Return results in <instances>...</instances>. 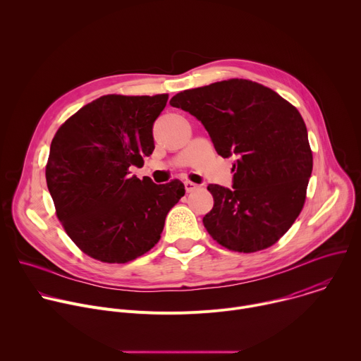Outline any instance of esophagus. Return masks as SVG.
I'll return each mask as SVG.
<instances>
[{"mask_svg":"<svg viewBox=\"0 0 361 361\" xmlns=\"http://www.w3.org/2000/svg\"><path fill=\"white\" fill-rule=\"evenodd\" d=\"M184 187H185V191H187V192H191V191H194V190L198 188V185L194 184V183H191V181H185V183H184Z\"/></svg>","mask_w":361,"mask_h":361,"instance_id":"34e87169","label":"esophagus"}]
</instances>
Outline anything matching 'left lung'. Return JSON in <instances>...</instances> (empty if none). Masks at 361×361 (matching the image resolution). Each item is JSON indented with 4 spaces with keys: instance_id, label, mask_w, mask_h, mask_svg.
<instances>
[{
    "instance_id": "left-lung-1",
    "label": "left lung",
    "mask_w": 361,
    "mask_h": 361,
    "mask_svg": "<svg viewBox=\"0 0 361 361\" xmlns=\"http://www.w3.org/2000/svg\"><path fill=\"white\" fill-rule=\"evenodd\" d=\"M170 104L194 116L221 157L235 159L233 187L210 184V235L238 252L273 245L295 221L313 170L302 117L273 90L228 80L176 94Z\"/></svg>"
}]
</instances>
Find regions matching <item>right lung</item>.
Masks as SVG:
<instances>
[{
  "instance_id": "obj_1",
  "label": "right lung",
  "mask_w": 361,
  "mask_h": 361,
  "mask_svg": "<svg viewBox=\"0 0 361 361\" xmlns=\"http://www.w3.org/2000/svg\"><path fill=\"white\" fill-rule=\"evenodd\" d=\"M167 99V94L102 95L51 141L45 178L57 217L95 260L127 263L151 250L185 192L178 180L154 184L130 173L152 154V126Z\"/></svg>"
}]
</instances>
